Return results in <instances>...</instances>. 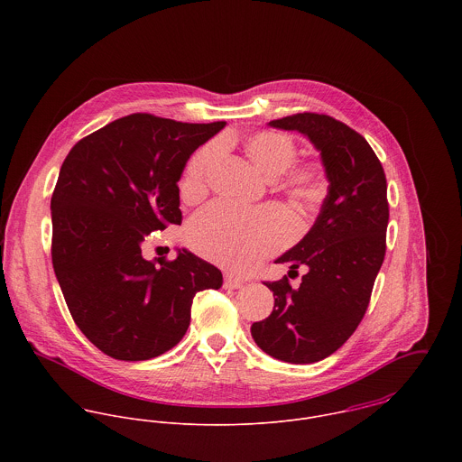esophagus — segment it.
<instances>
[{"label": "esophagus", "instance_id": "1", "mask_svg": "<svg viewBox=\"0 0 462 462\" xmlns=\"http://www.w3.org/2000/svg\"><path fill=\"white\" fill-rule=\"evenodd\" d=\"M240 286H244V281H242V279L233 277V275H229V273L224 277V288H226V290H236V288H240Z\"/></svg>", "mask_w": 462, "mask_h": 462}]
</instances>
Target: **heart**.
Instances as JSON below:
<instances>
[{
    "instance_id": "obj_1",
    "label": "heart",
    "mask_w": 462,
    "mask_h": 462,
    "mask_svg": "<svg viewBox=\"0 0 462 462\" xmlns=\"http://www.w3.org/2000/svg\"><path fill=\"white\" fill-rule=\"evenodd\" d=\"M218 149V143H209L190 158L181 178L183 198H200L206 192L208 174ZM245 152L266 178L275 180L283 174L277 180V187L286 198L300 204H313L322 198V176L315 165L291 167L297 158V147L290 136L253 133L245 140ZM291 229L293 220L279 208L244 211L227 202H215L192 218L187 238L206 260L242 272L281 249Z\"/></svg>"
}]
</instances>
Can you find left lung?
<instances>
[{"instance_id": "1", "label": "left lung", "mask_w": 462, "mask_h": 462, "mask_svg": "<svg viewBox=\"0 0 462 462\" xmlns=\"http://www.w3.org/2000/svg\"><path fill=\"white\" fill-rule=\"evenodd\" d=\"M306 134L322 154L329 192L310 233L277 263L306 266L299 288L288 277L266 281L273 311L251 334L268 356L293 365L336 352L361 324L386 254L390 220L384 169L365 140L324 114H295L268 123Z\"/></svg>"}]
</instances>
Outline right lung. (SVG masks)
<instances>
[{
	"label": "right lung",
	"instance_id": "right-lung-1",
	"mask_svg": "<svg viewBox=\"0 0 462 462\" xmlns=\"http://www.w3.org/2000/svg\"><path fill=\"white\" fill-rule=\"evenodd\" d=\"M224 126L132 114L83 136L62 163L51 198L53 268L74 324L114 359L171 350L190 326L196 293L222 286L220 270L185 249L147 262L140 245L181 224L183 169Z\"/></svg>",
	"mask_w": 462,
	"mask_h": 462
}]
</instances>
